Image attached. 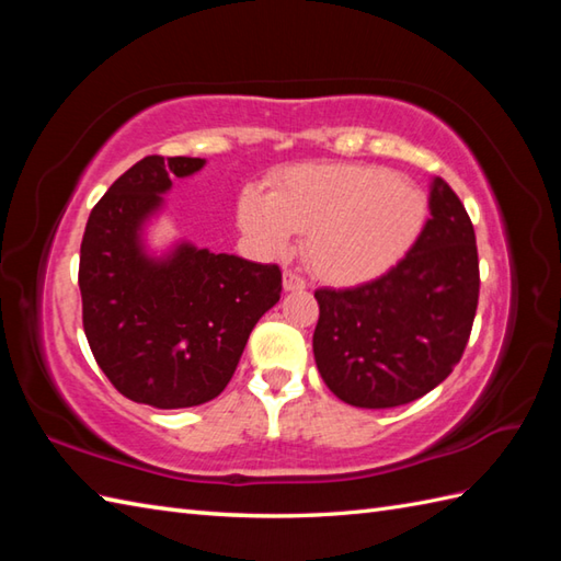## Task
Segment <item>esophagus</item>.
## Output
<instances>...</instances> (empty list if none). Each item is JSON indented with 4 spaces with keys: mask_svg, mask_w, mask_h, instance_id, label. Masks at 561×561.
Listing matches in <instances>:
<instances>
[{
    "mask_svg": "<svg viewBox=\"0 0 561 561\" xmlns=\"http://www.w3.org/2000/svg\"><path fill=\"white\" fill-rule=\"evenodd\" d=\"M282 284H284V291H301V289H306L304 277H299V274L291 272V270L284 272Z\"/></svg>",
    "mask_w": 561,
    "mask_h": 561,
    "instance_id": "1",
    "label": "esophagus"
}]
</instances>
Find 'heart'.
Returning a JSON list of instances; mask_svg holds the SVG:
<instances>
[{"mask_svg": "<svg viewBox=\"0 0 561 561\" xmlns=\"http://www.w3.org/2000/svg\"><path fill=\"white\" fill-rule=\"evenodd\" d=\"M243 236L262 255H287L308 233L306 257L320 279L362 284L410 253L428 219V197L380 165L301 163L272 190L248 185L236 205Z\"/></svg>", "mask_w": 561, "mask_h": 561, "instance_id": "1", "label": "heart"}]
</instances>
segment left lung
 Instances as JSON below:
<instances>
[{
  "label": "left lung",
  "instance_id": "left-lung-1",
  "mask_svg": "<svg viewBox=\"0 0 561 561\" xmlns=\"http://www.w3.org/2000/svg\"><path fill=\"white\" fill-rule=\"evenodd\" d=\"M420 241L396 267L352 289H318L313 356L325 386L366 410L408 404L460 362L480 296L472 221L432 178Z\"/></svg>",
  "mask_w": 561,
  "mask_h": 561
}]
</instances>
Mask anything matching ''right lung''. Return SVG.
<instances>
[{"label": "right lung", "mask_w": 561, "mask_h": 561, "mask_svg": "<svg viewBox=\"0 0 561 561\" xmlns=\"http://www.w3.org/2000/svg\"><path fill=\"white\" fill-rule=\"evenodd\" d=\"M205 159L147 157L108 187L83 231V332L101 371L125 398L157 410L209 402L229 383L257 320L279 301L282 272L175 241L147 245L173 178Z\"/></svg>", "instance_id": "obj_1"}]
</instances>
